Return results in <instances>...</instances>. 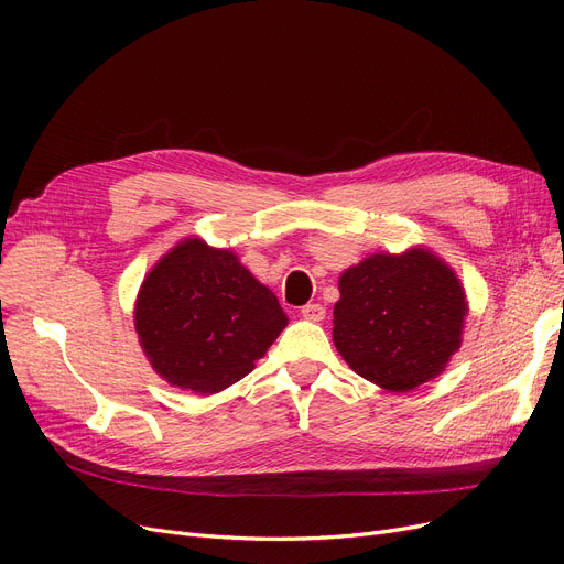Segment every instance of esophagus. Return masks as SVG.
<instances>
[{
    "label": "esophagus",
    "mask_w": 564,
    "mask_h": 564,
    "mask_svg": "<svg viewBox=\"0 0 564 564\" xmlns=\"http://www.w3.org/2000/svg\"><path fill=\"white\" fill-rule=\"evenodd\" d=\"M324 305H319V303H308V305H303L301 308V315L305 317V319H311V322H319V319H324Z\"/></svg>",
    "instance_id": "1"
}]
</instances>
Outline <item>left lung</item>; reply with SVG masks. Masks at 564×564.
Segmentation results:
<instances>
[{
  "instance_id": "1",
  "label": "left lung",
  "mask_w": 564,
  "mask_h": 564,
  "mask_svg": "<svg viewBox=\"0 0 564 564\" xmlns=\"http://www.w3.org/2000/svg\"><path fill=\"white\" fill-rule=\"evenodd\" d=\"M332 338L362 379L409 392L437 379L464 340L466 289L429 247L379 251L338 278Z\"/></svg>"
}]
</instances>
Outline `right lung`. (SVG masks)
<instances>
[{
  "label": "right lung",
  "instance_id": "1",
  "mask_svg": "<svg viewBox=\"0 0 564 564\" xmlns=\"http://www.w3.org/2000/svg\"><path fill=\"white\" fill-rule=\"evenodd\" d=\"M278 296L230 249L193 235L150 268L133 327L160 379L214 395L245 379L286 327Z\"/></svg>",
  "mask_w": 564,
  "mask_h": 564
}]
</instances>
